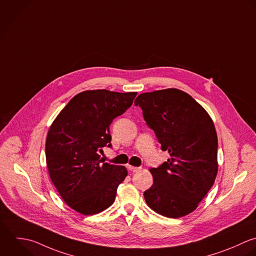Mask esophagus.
I'll return each instance as SVG.
<instances>
[{"label": "esophagus", "instance_id": "obj_1", "mask_svg": "<svg viewBox=\"0 0 256 256\" xmlns=\"http://www.w3.org/2000/svg\"><path fill=\"white\" fill-rule=\"evenodd\" d=\"M128 168L132 172H140L142 170V168H138V166H128Z\"/></svg>", "mask_w": 256, "mask_h": 256}]
</instances>
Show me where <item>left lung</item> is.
Listing matches in <instances>:
<instances>
[{
  "instance_id": "left-lung-1",
  "label": "left lung",
  "mask_w": 256,
  "mask_h": 256,
  "mask_svg": "<svg viewBox=\"0 0 256 256\" xmlns=\"http://www.w3.org/2000/svg\"><path fill=\"white\" fill-rule=\"evenodd\" d=\"M148 126L170 158L150 168L152 186L144 196L164 216L178 218L192 212L214 184L218 134L208 112L188 94L166 88L140 94L134 100Z\"/></svg>"
}]
</instances>
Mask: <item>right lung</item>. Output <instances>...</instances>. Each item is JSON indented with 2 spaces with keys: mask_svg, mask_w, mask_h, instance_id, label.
<instances>
[{
  "mask_svg": "<svg viewBox=\"0 0 256 256\" xmlns=\"http://www.w3.org/2000/svg\"><path fill=\"white\" fill-rule=\"evenodd\" d=\"M138 92L84 90L74 96L52 122L46 140L52 182L64 202L84 216L110 208L128 176L122 166L104 162L110 146V126L132 104Z\"/></svg>",
  "mask_w": 256,
  "mask_h": 256,
  "instance_id": "right-lung-1",
  "label": "right lung"
}]
</instances>
